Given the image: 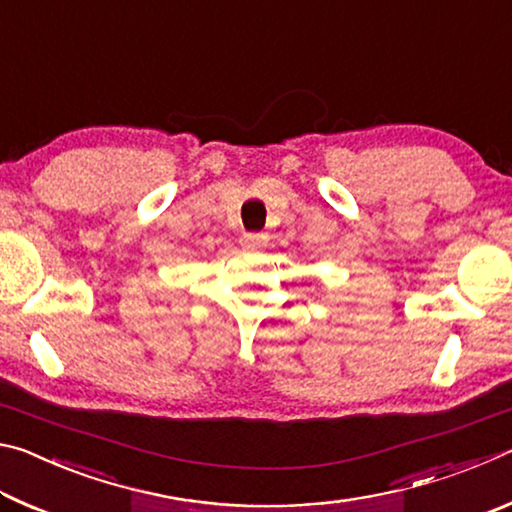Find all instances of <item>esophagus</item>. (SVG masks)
Returning a JSON list of instances; mask_svg holds the SVG:
<instances>
[{
	"mask_svg": "<svg viewBox=\"0 0 512 512\" xmlns=\"http://www.w3.org/2000/svg\"><path fill=\"white\" fill-rule=\"evenodd\" d=\"M268 244L266 232H244L241 235V246L244 248H264Z\"/></svg>",
	"mask_w": 512,
	"mask_h": 512,
	"instance_id": "1",
	"label": "esophagus"
}]
</instances>
